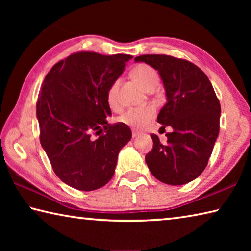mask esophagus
Returning a JSON list of instances; mask_svg holds the SVG:
<instances>
[{"mask_svg":"<svg viewBox=\"0 0 251 251\" xmlns=\"http://www.w3.org/2000/svg\"><path fill=\"white\" fill-rule=\"evenodd\" d=\"M138 135V131H136V130H133L131 131V136H133V137H136V136Z\"/></svg>","mask_w":251,"mask_h":251,"instance_id":"obj_1","label":"esophagus"}]
</instances>
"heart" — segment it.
<instances>
[{
  "instance_id": "b5f03b06",
  "label": "heart",
  "mask_w": 251,
  "mask_h": 251,
  "mask_svg": "<svg viewBox=\"0 0 251 251\" xmlns=\"http://www.w3.org/2000/svg\"><path fill=\"white\" fill-rule=\"evenodd\" d=\"M131 76H133L136 82L141 84L146 91L155 87L157 83H158V74H157V72L150 65L141 64L136 66L135 69L131 71ZM118 86H120V80H114L108 87L107 93H106V101H107L108 106L112 109H117L118 106H120L117 96ZM155 114L156 110L152 106L128 108L118 117V121L134 129H142L150 124L152 118L155 117Z\"/></svg>"
}]
</instances>
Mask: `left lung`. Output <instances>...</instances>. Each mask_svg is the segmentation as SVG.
<instances>
[{
  "label": "left lung",
  "instance_id": "8db88e82",
  "mask_svg": "<svg viewBox=\"0 0 251 251\" xmlns=\"http://www.w3.org/2000/svg\"><path fill=\"white\" fill-rule=\"evenodd\" d=\"M158 71L166 91L167 103L157 117L167 133L161 144L151 134L154 146L145 157L151 173L168 185H184L206 168L219 134L220 103L207 75L187 59L164 54L135 57Z\"/></svg>",
  "mask_w": 251,
  "mask_h": 251
}]
</instances>
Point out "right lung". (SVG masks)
<instances>
[{
  "instance_id": "right-lung-1",
  "label": "right lung",
  "mask_w": 251,
  "mask_h": 251,
  "mask_svg": "<svg viewBox=\"0 0 251 251\" xmlns=\"http://www.w3.org/2000/svg\"><path fill=\"white\" fill-rule=\"evenodd\" d=\"M131 57L73 53L56 63L42 84L36 103L41 145L54 173L75 189L90 192L107 184L118 152L130 141L128 126L106 121L112 115L106 93Z\"/></svg>"
}]
</instances>
